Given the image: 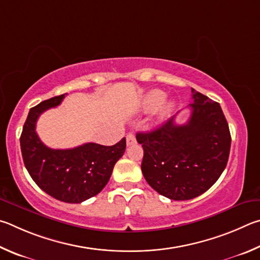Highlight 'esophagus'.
<instances>
[{"mask_svg":"<svg viewBox=\"0 0 260 260\" xmlns=\"http://www.w3.org/2000/svg\"><path fill=\"white\" fill-rule=\"evenodd\" d=\"M136 143V137L134 134H127L126 135V145L130 146V145H134Z\"/></svg>","mask_w":260,"mask_h":260,"instance_id":"34e87169","label":"esophagus"}]
</instances>
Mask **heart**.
Listing matches in <instances>:
<instances>
[{
  "mask_svg": "<svg viewBox=\"0 0 260 260\" xmlns=\"http://www.w3.org/2000/svg\"><path fill=\"white\" fill-rule=\"evenodd\" d=\"M166 99V93L162 92L161 90H152L145 95L143 100V109L145 112H152L154 109H156L158 106H160ZM175 108L174 102H167L163 104L160 108V114H158V118L160 120H165L170 115L171 112Z\"/></svg>",
  "mask_w": 260,
  "mask_h": 260,
  "instance_id": "b5f03b06",
  "label": "heart"
}]
</instances>
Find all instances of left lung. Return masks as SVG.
Returning a JSON list of instances; mask_svg holds the SVG:
<instances>
[{
  "label": "left lung",
  "instance_id": "left-lung-1",
  "mask_svg": "<svg viewBox=\"0 0 260 260\" xmlns=\"http://www.w3.org/2000/svg\"><path fill=\"white\" fill-rule=\"evenodd\" d=\"M190 116L176 124L175 116L157 129L138 133L145 179L158 194L185 201L203 194L225 170L231 134L220 105L192 88Z\"/></svg>",
  "mask_w": 260,
  "mask_h": 260
}]
</instances>
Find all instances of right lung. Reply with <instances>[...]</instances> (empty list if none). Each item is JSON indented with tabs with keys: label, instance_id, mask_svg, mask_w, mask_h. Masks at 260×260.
I'll return each instance as SVG.
<instances>
[{
	"label": "right lung",
	"instance_id": "obj_1",
	"mask_svg": "<svg viewBox=\"0 0 260 260\" xmlns=\"http://www.w3.org/2000/svg\"><path fill=\"white\" fill-rule=\"evenodd\" d=\"M65 94L30 108L20 136L21 155L31 179L43 192L59 201L81 203L102 192L126 144L123 138L113 146L94 143L70 149L45 146L36 134V122L43 112L58 106Z\"/></svg>",
	"mask_w": 260,
	"mask_h": 260
}]
</instances>
